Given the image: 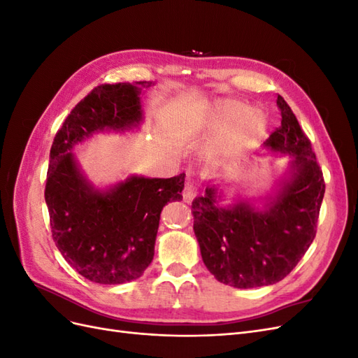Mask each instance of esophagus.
Wrapping results in <instances>:
<instances>
[{
    "instance_id": "1",
    "label": "esophagus",
    "mask_w": 358,
    "mask_h": 358,
    "mask_svg": "<svg viewBox=\"0 0 358 358\" xmlns=\"http://www.w3.org/2000/svg\"><path fill=\"white\" fill-rule=\"evenodd\" d=\"M197 187L194 185V183H187L185 188H183V192H182V197H183V201L185 203H191L194 199H196L197 196Z\"/></svg>"
}]
</instances>
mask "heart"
<instances>
[{
    "label": "heart",
    "instance_id": "obj_1",
    "mask_svg": "<svg viewBox=\"0 0 358 358\" xmlns=\"http://www.w3.org/2000/svg\"><path fill=\"white\" fill-rule=\"evenodd\" d=\"M221 124L206 148L210 157L230 155L255 146L266 133L267 117L262 110L243 107L237 100H218L209 106L203 128L215 129Z\"/></svg>",
    "mask_w": 358,
    "mask_h": 358
}]
</instances>
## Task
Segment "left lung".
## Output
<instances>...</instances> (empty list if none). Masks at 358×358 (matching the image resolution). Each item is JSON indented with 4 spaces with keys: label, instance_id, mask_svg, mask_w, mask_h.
<instances>
[{
    "label": "left lung",
    "instance_id": "8db88e82",
    "mask_svg": "<svg viewBox=\"0 0 358 358\" xmlns=\"http://www.w3.org/2000/svg\"><path fill=\"white\" fill-rule=\"evenodd\" d=\"M276 103L282 121L263 148L270 154L291 157L276 192L264 199L237 194L231 204L222 206L224 191L209 180L203 196L192 201L194 233L203 263L220 282L234 288L282 280L317 233L326 191L322 171L296 115L280 95Z\"/></svg>",
    "mask_w": 358,
    "mask_h": 358
}]
</instances>
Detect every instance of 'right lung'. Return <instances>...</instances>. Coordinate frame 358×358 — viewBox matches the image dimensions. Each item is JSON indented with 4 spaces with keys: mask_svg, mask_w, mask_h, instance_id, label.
I'll return each mask as SVG.
<instances>
[{
    "mask_svg": "<svg viewBox=\"0 0 358 358\" xmlns=\"http://www.w3.org/2000/svg\"><path fill=\"white\" fill-rule=\"evenodd\" d=\"M152 82L101 85L74 107L50 148L45 199L52 236L66 262L96 284L131 282L152 263L161 210L180 201L185 173L129 175L106 188L86 178L74 148L96 133L140 129V94Z\"/></svg>",
    "mask_w": 358,
    "mask_h": 358,
    "instance_id": "add662e5",
    "label": "right lung"
}]
</instances>
